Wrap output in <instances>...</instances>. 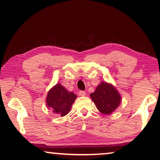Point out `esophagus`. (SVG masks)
Here are the masks:
<instances>
[{
	"instance_id": "1",
	"label": "esophagus",
	"mask_w": 160,
	"mask_h": 160,
	"mask_svg": "<svg viewBox=\"0 0 160 160\" xmlns=\"http://www.w3.org/2000/svg\"><path fill=\"white\" fill-rule=\"evenodd\" d=\"M79 95L80 96H85V92L83 91H80L79 92Z\"/></svg>"
}]
</instances>
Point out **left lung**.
Segmentation results:
<instances>
[{
	"mask_svg": "<svg viewBox=\"0 0 160 160\" xmlns=\"http://www.w3.org/2000/svg\"><path fill=\"white\" fill-rule=\"evenodd\" d=\"M92 101L101 113L111 114L120 106L122 98L120 93L111 83L102 82L91 95Z\"/></svg>",
	"mask_w": 160,
	"mask_h": 160,
	"instance_id": "8db88e82",
	"label": "left lung"
}]
</instances>
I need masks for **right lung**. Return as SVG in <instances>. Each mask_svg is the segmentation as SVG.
I'll list each match as a JSON object with an SVG mask.
<instances>
[{"label": "right lung", "mask_w": 160, "mask_h": 160, "mask_svg": "<svg viewBox=\"0 0 160 160\" xmlns=\"http://www.w3.org/2000/svg\"><path fill=\"white\" fill-rule=\"evenodd\" d=\"M76 98L77 96L75 93L69 92L60 83H57L48 92L46 99V107L50 108L54 114L64 117L70 111Z\"/></svg>", "instance_id": "right-lung-1"}]
</instances>
